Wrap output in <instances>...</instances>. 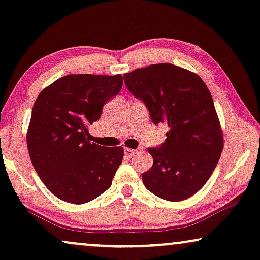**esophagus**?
Instances as JSON below:
<instances>
[{
  "mask_svg": "<svg viewBox=\"0 0 260 260\" xmlns=\"http://www.w3.org/2000/svg\"><path fill=\"white\" fill-rule=\"evenodd\" d=\"M123 152H124V156H127V157H132V156L134 155V152H136V150H133L131 148H124Z\"/></svg>",
  "mask_w": 260,
  "mask_h": 260,
  "instance_id": "34e87169",
  "label": "esophagus"
}]
</instances>
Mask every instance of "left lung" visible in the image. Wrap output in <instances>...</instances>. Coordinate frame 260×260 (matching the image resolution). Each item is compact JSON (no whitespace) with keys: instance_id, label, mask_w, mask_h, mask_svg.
<instances>
[{"instance_id":"8db88e82","label":"left lung","mask_w":260,"mask_h":260,"mask_svg":"<svg viewBox=\"0 0 260 260\" xmlns=\"http://www.w3.org/2000/svg\"><path fill=\"white\" fill-rule=\"evenodd\" d=\"M123 79L156 126L168 127L165 143L148 149L154 165L142 174L144 185L167 201L189 199L209 179L223 151L211 92L199 75L168 62L136 69Z\"/></svg>"}]
</instances>
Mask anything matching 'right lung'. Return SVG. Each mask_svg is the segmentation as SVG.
I'll return each instance as SVG.
<instances>
[{"label": "right lung", "mask_w": 260, "mask_h": 260, "mask_svg": "<svg viewBox=\"0 0 260 260\" xmlns=\"http://www.w3.org/2000/svg\"><path fill=\"white\" fill-rule=\"evenodd\" d=\"M122 75H68L46 87L34 104L26 143L34 168L58 199L82 205L109 189L123 148L90 143L88 126L122 88Z\"/></svg>", "instance_id": "add662e5"}]
</instances>
